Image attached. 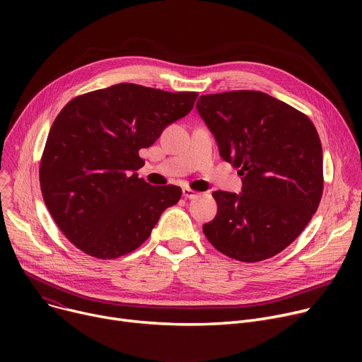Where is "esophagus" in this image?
<instances>
[{
  "label": "esophagus",
  "mask_w": 362,
  "mask_h": 362,
  "mask_svg": "<svg viewBox=\"0 0 362 362\" xmlns=\"http://www.w3.org/2000/svg\"><path fill=\"white\" fill-rule=\"evenodd\" d=\"M183 197L186 198V199H195L199 194L198 192H195L194 189H191V187H183Z\"/></svg>",
  "instance_id": "esophagus-1"
}]
</instances>
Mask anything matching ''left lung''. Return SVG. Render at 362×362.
<instances>
[{"instance_id": "8db88e82", "label": "left lung", "mask_w": 362, "mask_h": 362, "mask_svg": "<svg viewBox=\"0 0 362 362\" xmlns=\"http://www.w3.org/2000/svg\"><path fill=\"white\" fill-rule=\"evenodd\" d=\"M197 110L220 156L239 168L242 194L216 191L217 216L202 226L217 251L243 262L281 252L322 195V149L305 114L259 90L201 95Z\"/></svg>"}]
</instances>
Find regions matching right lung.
<instances>
[{
	"label": "right lung",
	"mask_w": 362,
	"mask_h": 362,
	"mask_svg": "<svg viewBox=\"0 0 362 362\" xmlns=\"http://www.w3.org/2000/svg\"><path fill=\"white\" fill-rule=\"evenodd\" d=\"M197 97L119 83L64 105L48 133L40 183L51 217L74 246L100 259L126 255L179 202V186H151L135 171L145 163L139 151L185 117Z\"/></svg>",
	"instance_id": "right-lung-1"
}]
</instances>
